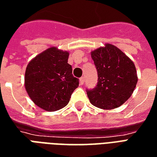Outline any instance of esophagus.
Returning <instances> with one entry per match:
<instances>
[{
  "mask_svg": "<svg viewBox=\"0 0 157 157\" xmlns=\"http://www.w3.org/2000/svg\"><path fill=\"white\" fill-rule=\"evenodd\" d=\"M79 82H80V85H83V84H84V82H85V78H84V77H81Z\"/></svg>",
  "mask_w": 157,
  "mask_h": 157,
  "instance_id": "1",
  "label": "esophagus"
}]
</instances>
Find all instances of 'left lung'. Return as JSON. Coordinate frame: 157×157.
Masks as SVG:
<instances>
[{"label":"left lung","instance_id":"8db88e82","mask_svg":"<svg viewBox=\"0 0 157 157\" xmlns=\"http://www.w3.org/2000/svg\"><path fill=\"white\" fill-rule=\"evenodd\" d=\"M91 56L97 67L98 82L95 88L86 92L90 102L104 110L124 104L138 82L134 62L110 44L92 50Z\"/></svg>","mask_w":157,"mask_h":157}]
</instances>
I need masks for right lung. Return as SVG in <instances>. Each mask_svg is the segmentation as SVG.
I'll return each instance as SVG.
<instances>
[{"label":"right lung","mask_w":157,"mask_h":157,"mask_svg":"<svg viewBox=\"0 0 157 157\" xmlns=\"http://www.w3.org/2000/svg\"><path fill=\"white\" fill-rule=\"evenodd\" d=\"M69 52L50 47L29 62L24 83L29 98L40 109L54 112L68 104L79 86L68 64Z\"/></svg>","instance_id":"right-lung-1"}]
</instances>
